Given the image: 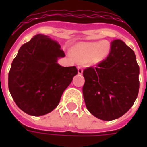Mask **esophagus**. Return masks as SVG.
Returning a JSON list of instances; mask_svg holds the SVG:
<instances>
[{
	"label": "esophagus",
	"mask_w": 147,
	"mask_h": 147,
	"mask_svg": "<svg viewBox=\"0 0 147 147\" xmlns=\"http://www.w3.org/2000/svg\"><path fill=\"white\" fill-rule=\"evenodd\" d=\"M77 68H78V73L79 74L83 73V68H82V67H81V66H78V67H77Z\"/></svg>",
	"instance_id": "1"
}]
</instances>
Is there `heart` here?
<instances>
[{
	"instance_id": "heart-1",
	"label": "heart",
	"mask_w": 147,
	"mask_h": 147,
	"mask_svg": "<svg viewBox=\"0 0 147 147\" xmlns=\"http://www.w3.org/2000/svg\"><path fill=\"white\" fill-rule=\"evenodd\" d=\"M110 46L107 42H88L76 45L72 49V54L78 61L90 60L93 63H98L108 57Z\"/></svg>"
}]
</instances>
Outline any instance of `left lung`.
<instances>
[{"instance_id":"1","label":"left lung","mask_w":147,"mask_h":147,"mask_svg":"<svg viewBox=\"0 0 147 147\" xmlns=\"http://www.w3.org/2000/svg\"><path fill=\"white\" fill-rule=\"evenodd\" d=\"M83 94L87 109L102 120L126 113L139 94V67L135 53L121 40L111 42L108 57L83 70Z\"/></svg>"}]
</instances>
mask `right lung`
I'll return each instance as SVG.
<instances>
[{
	"instance_id": "right-lung-1",
	"label": "right lung",
	"mask_w": 147,
	"mask_h": 147,
	"mask_svg": "<svg viewBox=\"0 0 147 147\" xmlns=\"http://www.w3.org/2000/svg\"><path fill=\"white\" fill-rule=\"evenodd\" d=\"M64 56L58 42L42 34L21 46L8 72V89L21 110L38 117L57 106L63 92L78 73L76 66L57 64L58 58Z\"/></svg>"
}]
</instances>
